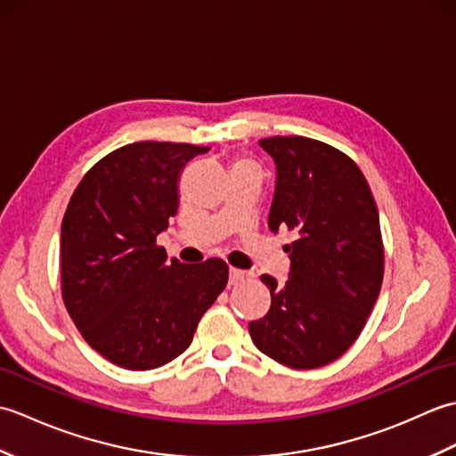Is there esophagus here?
I'll use <instances>...</instances> for the list:
<instances>
[{
    "label": "esophagus",
    "instance_id": "34e87169",
    "mask_svg": "<svg viewBox=\"0 0 456 456\" xmlns=\"http://www.w3.org/2000/svg\"><path fill=\"white\" fill-rule=\"evenodd\" d=\"M245 278H247L245 270H237V268H231V270H229V284H231V286L240 284Z\"/></svg>",
    "mask_w": 456,
    "mask_h": 456
}]
</instances>
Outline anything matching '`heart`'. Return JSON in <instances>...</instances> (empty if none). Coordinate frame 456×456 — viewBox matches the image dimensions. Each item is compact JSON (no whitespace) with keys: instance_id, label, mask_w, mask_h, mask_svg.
Masks as SVG:
<instances>
[{"instance_id":"obj_1","label":"heart","mask_w":456,"mask_h":456,"mask_svg":"<svg viewBox=\"0 0 456 456\" xmlns=\"http://www.w3.org/2000/svg\"><path fill=\"white\" fill-rule=\"evenodd\" d=\"M240 164H250V162H248V160H239V162L235 164V167H240Z\"/></svg>"}]
</instances>
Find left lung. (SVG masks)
<instances>
[{
    "instance_id": "8db88e82",
    "label": "left lung",
    "mask_w": 456,
    "mask_h": 456,
    "mask_svg": "<svg viewBox=\"0 0 456 456\" xmlns=\"http://www.w3.org/2000/svg\"><path fill=\"white\" fill-rule=\"evenodd\" d=\"M276 164L268 227L294 231L286 284L263 274L273 304L248 323L260 353L307 370L348 351L384 278L380 219L361 168L331 144L307 137L258 141Z\"/></svg>"
}]
</instances>
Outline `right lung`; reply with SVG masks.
<instances>
[{
    "instance_id": "1",
    "label": "right lung",
    "mask_w": 456,
    "mask_h": 456,
    "mask_svg": "<svg viewBox=\"0 0 456 456\" xmlns=\"http://www.w3.org/2000/svg\"><path fill=\"white\" fill-rule=\"evenodd\" d=\"M208 151L188 142L125 144L94 164L66 208L64 305L86 343L121 368L152 370L182 354L227 286L221 258L167 263L157 245L178 211L183 167Z\"/></svg>"
}]
</instances>
